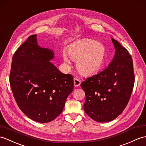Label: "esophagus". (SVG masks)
I'll return each mask as SVG.
<instances>
[{"label": "esophagus", "instance_id": "34e87169", "mask_svg": "<svg viewBox=\"0 0 146 146\" xmlns=\"http://www.w3.org/2000/svg\"><path fill=\"white\" fill-rule=\"evenodd\" d=\"M73 81H74V86L77 87V86H79L80 85L81 81H80V80L79 79L74 78Z\"/></svg>", "mask_w": 146, "mask_h": 146}]
</instances>
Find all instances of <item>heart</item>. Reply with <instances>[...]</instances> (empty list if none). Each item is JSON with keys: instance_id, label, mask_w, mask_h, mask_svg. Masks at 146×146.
Listing matches in <instances>:
<instances>
[{"instance_id": "heart-1", "label": "heart", "mask_w": 146, "mask_h": 146, "mask_svg": "<svg viewBox=\"0 0 146 146\" xmlns=\"http://www.w3.org/2000/svg\"><path fill=\"white\" fill-rule=\"evenodd\" d=\"M68 54L72 60L77 61V68L84 74L89 75L97 72L104 63L106 49L102 43L94 40L84 39L71 45ZM64 62L70 63L68 56L63 53Z\"/></svg>"}]
</instances>
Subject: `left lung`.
Returning <instances> with one entry per match:
<instances>
[{
	"label": "left lung",
	"mask_w": 146,
	"mask_h": 146,
	"mask_svg": "<svg viewBox=\"0 0 146 146\" xmlns=\"http://www.w3.org/2000/svg\"><path fill=\"white\" fill-rule=\"evenodd\" d=\"M116 49L108 68L81 83L86 95L84 110L99 123L111 121L126 108L134 84L133 62L128 51L112 38Z\"/></svg>",
	"instance_id": "obj_1"
}]
</instances>
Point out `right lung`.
<instances>
[{"mask_svg":"<svg viewBox=\"0 0 146 146\" xmlns=\"http://www.w3.org/2000/svg\"><path fill=\"white\" fill-rule=\"evenodd\" d=\"M54 53L40 47L36 35H30L12 57L9 81L21 111L30 119L44 123L62 113L73 90V77L63 74L50 62Z\"/></svg>","mask_w":146,"mask_h":146,"instance_id":"1","label":"right lung"}]
</instances>
